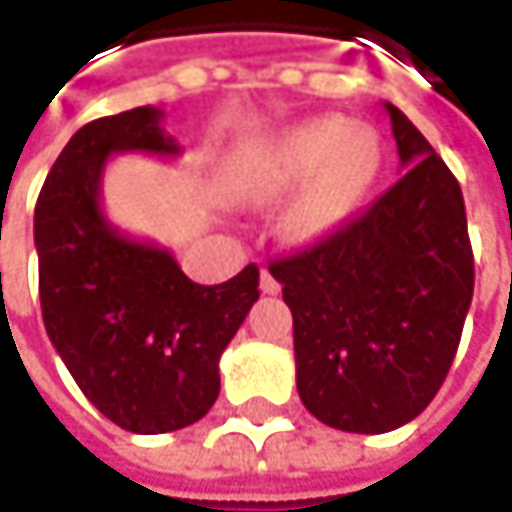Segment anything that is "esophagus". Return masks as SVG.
<instances>
[{
  "label": "esophagus",
  "mask_w": 512,
  "mask_h": 512,
  "mask_svg": "<svg viewBox=\"0 0 512 512\" xmlns=\"http://www.w3.org/2000/svg\"><path fill=\"white\" fill-rule=\"evenodd\" d=\"M260 290L266 293V296H275L278 290H281V284H278V278L269 272V269H260Z\"/></svg>",
  "instance_id": "esophagus-1"
}]
</instances>
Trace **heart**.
Returning a JSON list of instances; mask_svg holds the SVG:
<instances>
[{
    "label": "heart",
    "mask_w": 512,
    "mask_h": 512,
    "mask_svg": "<svg viewBox=\"0 0 512 512\" xmlns=\"http://www.w3.org/2000/svg\"><path fill=\"white\" fill-rule=\"evenodd\" d=\"M379 171V139L344 118H311L281 130L246 156L234 174L240 201L266 204L296 186L284 213V234L311 246L332 237L361 204Z\"/></svg>",
    "instance_id": "b5f03b06"
}]
</instances>
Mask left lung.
<instances>
[{"instance_id":"left-lung-1","label":"left lung","mask_w":512,"mask_h":512,"mask_svg":"<svg viewBox=\"0 0 512 512\" xmlns=\"http://www.w3.org/2000/svg\"><path fill=\"white\" fill-rule=\"evenodd\" d=\"M403 177L364 216L269 272L293 314L305 409L344 433H388L442 388L474 293L462 189L385 103Z\"/></svg>"}]
</instances>
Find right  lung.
Instances as JSON below:
<instances>
[{
    "mask_svg": "<svg viewBox=\"0 0 512 512\" xmlns=\"http://www.w3.org/2000/svg\"><path fill=\"white\" fill-rule=\"evenodd\" d=\"M177 156L162 112L139 106L73 133L38 195L41 311L82 394L121 430L156 436L201 421L219 358L257 302V266L195 284L174 255L118 231L100 204L109 156Z\"/></svg>",
    "mask_w": 512,
    "mask_h": 512,
    "instance_id": "1",
    "label": "right lung"
}]
</instances>
